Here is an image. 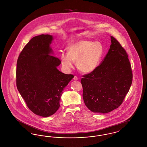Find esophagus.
<instances>
[{"label":"esophagus","mask_w":147,"mask_h":147,"mask_svg":"<svg viewBox=\"0 0 147 147\" xmlns=\"http://www.w3.org/2000/svg\"><path fill=\"white\" fill-rule=\"evenodd\" d=\"M73 79L75 80H78V77H77V76H74Z\"/></svg>","instance_id":"esophagus-1"}]
</instances>
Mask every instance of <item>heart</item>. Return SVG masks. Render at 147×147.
<instances>
[{
  "mask_svg": "<svg viewBox=\"0 0 147 147\" xmlns=\"http://www.w3.org/2000/svg\"><path fill=\"white\" fill-rule=\"evenodd\" d=\"M104 53V47L98 41L82 40L75 42L68 47V54L61 55V64L65 70H70L74 62H77L78 68L81 71L89 73L98 65Z\"/></svg>",
  "mask_w": 147,
  "mask_h": 147,
  "instance_id": "heart-1",
  "label": "heart"
}]
</instances>
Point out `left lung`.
I'll return each mask as SVG.
<instances>
[{"mask_svg":"<svg viewBox=\"0 0 147 147\" xmlns=\"http://www.w3.org/2000/svg\"><path fill=\"white\" fill-rule=\"evenodd\" d=\"M111 41L102 63L81 79L84 103L92 112L106 113L118 108L132 83V68L126 50L113 36Z\"/></svg>","mask_w":147,"mask_h":147,"instance_id":"8db88e82","label":"left lung"}]
</instances>
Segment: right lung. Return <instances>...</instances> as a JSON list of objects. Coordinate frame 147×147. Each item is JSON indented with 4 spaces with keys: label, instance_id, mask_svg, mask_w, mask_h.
Here are the masks:
<instances>
[{
    "label": "right lung",
    "instance_id": "1",
    "mask_svg": "<svg viewBox=\"0 0 147 147\" xmlns=\"http://www.w3.org/2000/svg\"><path fill=\"white\" fill-rule=\"evenodd\" d=\"M52 36H35L26 45L18 57L16 86L28 109L36 115L49 117L60 106L64 88L74 78L57 69L61 63L52 53Z\"/></svg>",
    "mask_w": 147,
    "mask_h": 147
}]
</instances>
